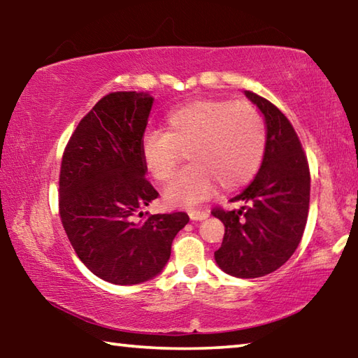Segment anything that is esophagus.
Returning <instances> with one entry per match:
<instances>
[{
	"label": "esophagus",
	"mask_w": 358,
	"mask_h": 358,
	"mask_svg": "<svg viewBox=\"0 0 358 358\" xmlns=\"http://www.w3.org/2000/svg\"><path fill=\"white\" fill-rule=\"evenodd\" d=\"M187 215L192 221H202L205 217H208V211L207 210H189L187 211Z\"/></svg>",
	"instance_id": "esophagus-1"
}]
</instances>
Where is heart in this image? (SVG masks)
<instances>
[{"mask_svg": "<svg viewBox=\"0 0 358 358\" xmlns=\"http://www.w3.org/2000/svg\"><path fill=\"white\" fill-rule=\"evenodd\" d=\"M265 147L264 118L251 104L205 98L169 113L164 134H145L141 153L147 172L159 183L172 177L185 153L189 166L167 185L164 201L189 207L208 199L216 185L232 191L251 181Z\"/></svg>", "mask_w": 358, "mask_h": 358, "instance_id": "obj_1", "label": "heart"}]
</instances>
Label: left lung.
Segmentation results:
<instances>
[{"label":"left lung","mask_w":358,"mask_h":358,"mask_svg":"<svg viewBox=\"0 0 358 358\" xmlns=\"http://www.w3.org/2000/svg\"><path fill=\"white\" fill-rule=\"evenodd\" d=\"M246 98L262 112L266 147L256 177L232 202L240 210L216 208L226 227L215 260L237 278L265 276L286 264L299 246L310 210L311 177L299 136L280 108L252 92Z\"/></svg>","instance_id":"obj_1"}]
</instances>
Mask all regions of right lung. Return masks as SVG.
<instances>
[{
    "label": "right lung",
    "instance_id": "1",
    "mask_svg": "<svg viewBox=\"0 0 358 358\" xmlns=\"http://www.w3.org/2000/svg\"><path fill=\"white\" fill-rule=\"evenodd\" d=\"M153 101L137 92L104 96L71 136L59 171V216L72 248L92 273L120 286L159 275L189 221L185 211L134 221L159 196L141 153Z\"/></svg>",
    "mask_w": 358,
    "mask_h": 358
}]
</instances>
